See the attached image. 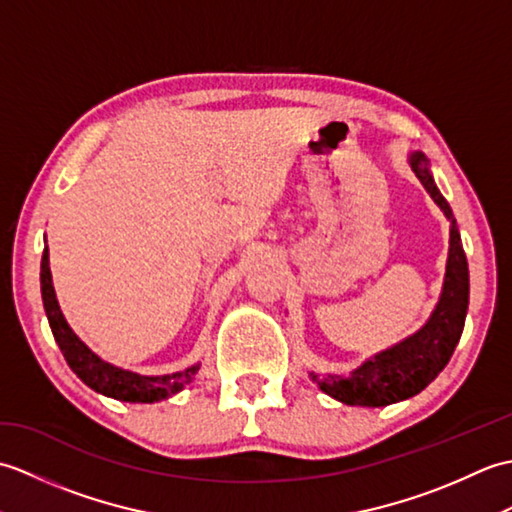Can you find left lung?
<instances>
[{
    "label": "left lung",
    "instance_id": "left-lung-1",
    "mask_svg": "<svg viewBox=\"0 0 512 512\" xmlns=\"http://www.w3.org/2000/svg\"><path fill=\"white\" fill-rule=\"evenodd\" d=\"M409 162L422 187L451 222V248L442 297L429 323L418 334L374 356L372 361L352 372V376H312L325 394L345 402V405L385 407L420 394L447 367L464 330L466 308H469V264H466L458 222H455L449 202L442 198L431 178L427 156L416 151Z\"/></svg>",
    "mask_w": 512,
    "mask_h": 512
}]
</instances>
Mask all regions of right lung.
<instances>
[{
    "label": "right lung",
    "instance_id": "1",
    "mask_svg": "<svg viewBox=\"0 0 512 512\" xmlns=\"http://www.w3.org/2000/svg\"><path fill=\"white\" fill-rule=\"evenodd\" d=\"M41 297L43 308H46L48 314L50 330L54 334V341L61 347L63 358L85 385L99 391L103 396L125 402H158L162 398L178 394V391L187 383H191L193 376L198 374L200 365H193L189 369H184V372H176L169 376H140L101 361V358L70 330V325L63 319L52 288L48 248H43L41 257Z\"/></svg>",
    "mask_w": 512,
    "mask_h": 512
}]
</instances>
